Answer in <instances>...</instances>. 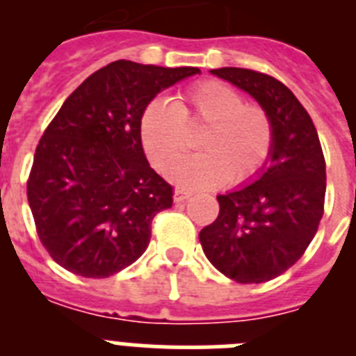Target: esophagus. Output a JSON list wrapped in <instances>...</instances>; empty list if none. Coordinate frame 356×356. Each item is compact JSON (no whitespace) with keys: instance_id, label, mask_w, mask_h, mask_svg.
Segmentation results:
<instances>
[{"instance_id":"esophagus-1","label":"esophagus","mask_w":356,"mask_h":356,"mask_svg":"<svg viewBox=\"0 0 356 356\" xmlns=\"http://www.w3.org/2000/svg\"><path fill=\"white\" fill-rule=\"evenodd\" d=\"M191 196H193V193H191V191H185V188H176V191H175V201H176V203H181V201L188 200Z\"/></svg>"}]
</instances>
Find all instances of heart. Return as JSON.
Returning <instances> with one entry per match:
<instances>
[{"mask_svg": "<svg viewBox=\"0 0 356 356\" xmlns=\"http://www.w3.org/2000/svg\"><path fill=\"white\" fill-rule=\"evenodd\" d=\"M197 128H203L196 140L201 153L171 171L184 187L248 184L271 155L273 124L266 110L244 103L241 92L216 80L193 85L172 103L151 102L140 115L139 139L149 162L168 171L184 155L187 131Z\"/></svg>", "mask_w": 356, "mask_h": 356, "instance_id": "obj_1", "label": "heart"}]
</instances>
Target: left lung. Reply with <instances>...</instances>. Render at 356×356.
<instances>
[{"label":"left lung","mask_w":356,"mask_h":356,"mask_svg":"<svg viewBox=\"0 0 356 356\" xmlns=\"http://www.w3.org/2000/svg\"><path fill=\"white\" fill-rule=\"evenodd\" d=\"M210 72L260 103L271 119L273 149L253 184L217 196L219 216L200 242L217 271L238 284H264L294 266L319 228L325 155L312 119L282 81L241 67Z\"/></svg>","instance_id":"obj_1"}]
</instances>
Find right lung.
Returning <instances> with one entry per match:
<instances>
[{
    "label": "right lung",
    "instance_id": "obj_1",
    "mask_svg": "<svg viewBox=\"0 0 356 356\" xmlns=\"http://www.w3.org/2000/svg\"><path fill=\"white\" fill-rule=\"evenodd\" d=\"M197 72L112 62L56 112L37 144L26 194L37 235L58 266L108 278L146 251L172 187L144 155L140 115L156 94Z\"/></svg>",
    "mask_w": 356,
    "mask_h": 356
}]
</instances>
